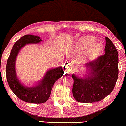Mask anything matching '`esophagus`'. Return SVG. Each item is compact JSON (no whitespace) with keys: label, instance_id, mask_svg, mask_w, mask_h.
<instances>
[{"label":"esophagus","instance_id":"34e87169","mask_svg":"<svg viewBox=\"0 0 126 126\" xmlns=\"http://www.w3.org/2000/svg\"><path fill=\"white\" fill-rule=\"evenodd\" d=\"M69 73H71V70H70V69H69V68H68V66H67L66 68V69L65 70V74H69Z\"/></svg>","mask_w":126,"mask_h":126}]
</instances>
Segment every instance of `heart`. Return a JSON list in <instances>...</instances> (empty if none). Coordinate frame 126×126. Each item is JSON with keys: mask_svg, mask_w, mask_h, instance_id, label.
Listing matches in <instances>:
<instances>
[{"mask_svg": "<svg viewBox=\"0 0 126 126\" xmlns=\"http://www.w3.org/2000/svg\"><path fill=\"white\" fill-rule=\"evenodd\" d=\"M94 38L91 37H85L79 41L77 44V48L80 50H84L87 48L86 51V55L89 60H94L97 56L99 55L102 51V47L98 43H92Z\"/></svg>", "mask_w": 126, "mask_h": 126, "instance_id": "obj_1", "label": "heart"}]
</instances>
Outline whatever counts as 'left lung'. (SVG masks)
Instances as JSON below:
<instances>
[{
    "mask_svg": "<svg viewBox=\"0 0 126 126\" xmlns=\"http://www.w3.org/2000/svg\"><path fill=\"white\" fill-rule=\"evenodd\" d=\"M105 54L86 65L90 73L85 78L72 75L73 96L77 102L93 103L103 100L114 89L119 75L118 52L112 41L105 37Z\"/></svg>",
    "mask_w": 126,
    "mask_h": 126,
    "instance_id": "obj_1",
    "label": "left lung"
}]
</instances>
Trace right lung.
Here are the masks:
<instances>
[{"label":"right lung","mask_w":126,"mask_h":126,"mask_svg":"<svg viewBox=\"0 0 126 126\" xmlns=\"http://www.w3.org/2000/svg\"><path fill=\"white\" fill-rule=\"evenodd\" d=\"M42 40L33 35H25L14 44L6 64V78L9 87L16 96L28 103H43L50 96L52 86L56 80L63 75L61 66L50 69L46 73L44 78L37 86L32 88L23 86L18 81L16 74L15 60L20 49L27 44L38 43Z\"/></svg>","instance_id":"obj_1"}]
</instances>
